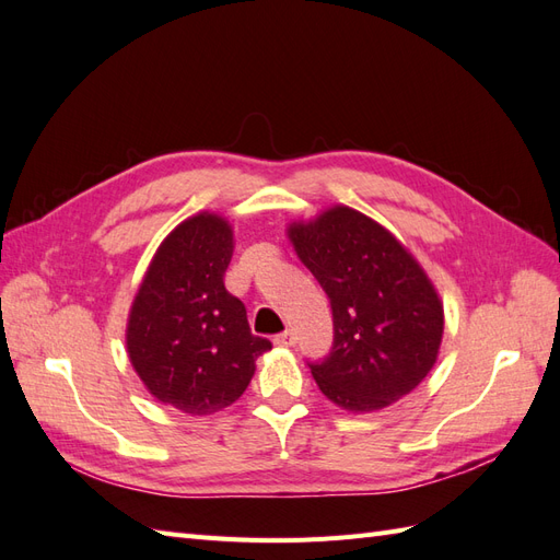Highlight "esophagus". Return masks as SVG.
I'll use <instances>...</instances> for the list:
<instances>
[{
  "mask_svg": "<svg viewBox=\"0 0 560 560\" xmlns=\"http://www.w3.org/2000/svg\"><path fill=\"white\" fill-rule=\"evenodd\" d=\"M273 343L280 346V348H292V346L296 343V336H294L292 331H282V334H278V336L273 338Z\"/></svg>",
  "mask_w": 560,
  "mask_h": 560,
  "instance_id": "34e87169",
  "label": "esophagus"
}]
</instances>
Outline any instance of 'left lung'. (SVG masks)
<instances>
[{"mask_svg": "<svg viewBox=\"0 0 560 560\" xmlns=\"http://www.w3.org/2000/svg\"><path fill=\"white\" fill-rule=\"evenodd\" d=\"M287 238L331 301L334 348L311 364L322 395L374 413L413 393L436 364L444 303L409 247L348 206L292 222Z\"/></svg>", "mask_w": 560, "mask_h": 560, "instance_id": "8db88e82", "label": "left lung"}]
</instances>
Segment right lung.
<instances>
[{"label": "right lung", "instance_id": "1", "mask_svg": "<svg viewBox=\"0 0 560 560\" xmlns=\"http://www.w3.org/2000/svg\"><path fill=\"white\" fill-rule=\"evenodd\" d=\"M233 226L198 212L165 235L151 257L126 325V350L151 397L189 416L238 399L270 341L249 331L241 299L226 292Z\"/></svg>", "mask_w": 560, "mask_h": 560}]
</instances>
